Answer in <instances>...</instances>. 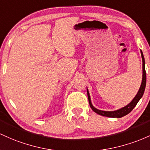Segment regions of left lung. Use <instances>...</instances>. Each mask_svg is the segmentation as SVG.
<instances>
[{
    "mask_svg": "<svg viewBox=\"0 0 150 150\" xmlns=\"http://www.w3.org/2000/svg\"><path fill=\"white\" fill-rule=\"evenodd\" d=\"M141 52V57H142V83H141L140 87H139L138 92L136 94L135 96L134 97V98L132 99V101L129 103L127 104L125 106L121 108L118 109V110H112V111H105V110H101L97 109L96 108H95L93 105L91 103V96L90 94H89V91L87 88V94H88V102L90 107L91 108L92 110L94 112H96L98 115H102V116H105V117H117V118H120V117H123L127 114L129 113L132 110V109L136 106L137 103L141 99V98L142 97L143 94H144V89H145L146 86V71H145V61H144V55L142 50H140Z\"/></svg>",
    "mask_w": 150,
    "mask_h": 150,
    "instance_id": "1",
    "label": "left lung"
}]
</instances>
